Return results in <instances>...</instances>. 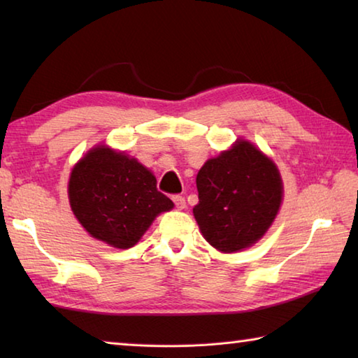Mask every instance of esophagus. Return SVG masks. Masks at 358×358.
Segmentation results:
<instances>
[{"label":"esophagus","mask_w":358,"mask_h":358,"mask_svg":"<svg viewBox=\"0 0 358 358\" xmlns=\"http://www.w3.org/2000/svg\"><path fill=\"white\" fill-rule=\"evenodd\" d=\"M172 201L175 203V207H177L178 210L186 208V201H185L183 196H178V194H175V196H172Z\"/></svg>","instance_id":"esophagus-1"}]
</instances>
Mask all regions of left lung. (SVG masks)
<instances>
[{
    "instance_id": "1",
    "label": "left lung",
    "mask_w": 358,
    "mask_h": 358,
    "mask_svg": "<svg viewBox=\"0 0 358 358\" xmlns=\"http://www.w3.org/2000/svg\"><path fill=\"white\" fill-rule=\"evenodd\" d=\"M199 203L192 208L211 246L235 252L251 246L271 226L282 201L273 161L245 141L208 159L199 171Z\"/></svg>"
}]
</instances>
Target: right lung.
<instances>
[{
    "mask_svg": "<svg viewBox=\"0 0 358 358\" xmlns=\"http://www.w3.org/2000/svg\"><path fill=\"white\" fill-rule=\"evenodd\" d=\"M68 192L85 230L120 250L134 246L157 215L173 208L147 167L107 147H96L77 162Z\"/></svg>",
    "mask_w": 358,
    "mask_h": 358,
    "instance_id": "add662e5",
    "label": "right lung"
}]
</instances>
